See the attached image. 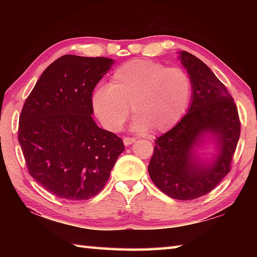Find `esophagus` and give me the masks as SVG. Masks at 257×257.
I'll return each mask as SVG.
<instances>
[{
  "mask_svg": "<svg viewBox=\"0 0 257 257\" xmlns=\"http://www.w3.org/2000/svg\"><path fill=\"white\" fill-rule=\"evenodd\" d=\"M135 141H136V139L133 138V137H124V138H123V143H124L125 146L133 144V143H134Z\"/></svg>",
  "mask_w": 257,
  "mask_h": 257,
  "instance_id": "34e87169",
  "label": "esophagus"
}]
</instances>
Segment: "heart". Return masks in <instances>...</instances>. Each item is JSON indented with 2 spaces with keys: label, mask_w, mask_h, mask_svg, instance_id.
<instances>
[{
  "label": "heart",
  "mask_w": 257,
  "mask_h": 257,
  "mask_svg": "<svg viewBox=\"0 0 257 257\" xmlns=\"http://www.w3.org/2000/svg\"><path fill=\"white\" fill-rule=\"evenodd\" d=\"M193 85L187 72L149 60H132L116 68L108 85L93 90L90 104L104 129L118 133L130 115L137 132L164 133L187 112Z\"/></svg>",
  "instance_id": "obj_1"
}]
</instances>
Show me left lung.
<instances>
[{"label": "left lung", "instance_id": "left-lung-1", "mask_svg": "<svg viewBox=\"0 0 257 257\" xmlns=\"http://www.w3.org/2000/svg\"><path fill=\"white\" fill-rule=\"evenodd\" d=\"M179 53L193 85L190 106L175 127L155 139L149 173L169 197L189 201L210 193L231 170L240 120L227 87L211 69L188 52ZM205 133H211L219 147L208 165L196 160L193 151Z\"/></svg>", "mask_w": 257, "mask_h": 257}]
</instances>
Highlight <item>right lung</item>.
<instances>
[{"label": "right lung", "instance_id": "right-lung-1", "mask_svg": "<svg viewBox=\"0 0 257 257\" xmlns=\"http://www.w3.org/2000/svg\"><path fill=\"white\" fill-rule=\"evenodd\" d=\"M112 64L101 56H61L24 104L18 141L28 172L60 198L84 201L97 195L124 151L122 139L92 118L90 96Z\"/></svg>", "mask_w": 257, "mask_h": 257}]
</instances>
